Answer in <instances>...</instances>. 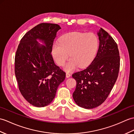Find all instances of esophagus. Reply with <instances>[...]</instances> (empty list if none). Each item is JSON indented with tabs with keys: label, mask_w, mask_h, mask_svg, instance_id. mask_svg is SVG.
Masks as SVG:
<instances>
[{
	"label": "esophagus",
	"mask_w": 134,
	"mask_h": 134,
	"mask_svg": "<svg viewBox=\"0 0 134 134\" xmlns=\"http://www.w3.org/2000/svg\"><path fill=\"white\" fill-rule=\"evenodd\" d=\"M66 77H67V78H68V77H70L71 76V74L70 73L67 72L66 74Z\"/></svg>",
	"instance_id": "obj_1"
}]
</instances>
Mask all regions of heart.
<instances>
[{"label": "heart", "instance_id": "1", "mask_svg": "<svg viewBox=\"0 0 134 134\" xmlns=\"http://www.w3.org/2000/svg\"><path fill=\"white\" fill-rule=\"evenodd\" d=\"M99 47V39L95 34L89 32H71L61 37L60 42H55L52 47V55L56 63L63 66L69 57L71 58L64 65L67 72L77 67L85 68L94 60Z\"/></svg>", "mask_w": 134, "mask_h": 134}]
</instances>
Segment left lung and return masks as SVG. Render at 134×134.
Returning <instances> with one entry per match:
<instances>
[{
  "mask_svg": "<svg viewBox=\"0 0 134 134\" xmlns=\"http://www.w3.org/2000/svg\"><path fill=\"white\" fill-rule=\"evenodd\" d=\"M97 54L86 69L74 73L76 81L73 99L79 107L91 109L103 103L118 76L120 67L119 49L113 38L102 28L98 32Z\"/></svg>",
  "mask_w": 134,
  "mask_h": 134,
  "instance_id": "left-lung-1",
  "label": "left lung"
}]
</instances>
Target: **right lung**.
<instances>
[{
	"mask_svg": "<svg viewBox=\"0 0 134 134\" xmlns=\"http://www.w3.org/2000/svg\"><path fill=\"white\" fill-rule=\"evenodd\" d=\"M60 29L57 24L37 25L21 38L15 54V74L19 89L24 99L37 107L51 103L66 77V73L55 64L51 55Z\"/></svg>",
	"mask_w": 134,
	"mask_h": 134,
	"instance_id": "right-lung-1",
	"label": "right lung"
}]
</instances>
